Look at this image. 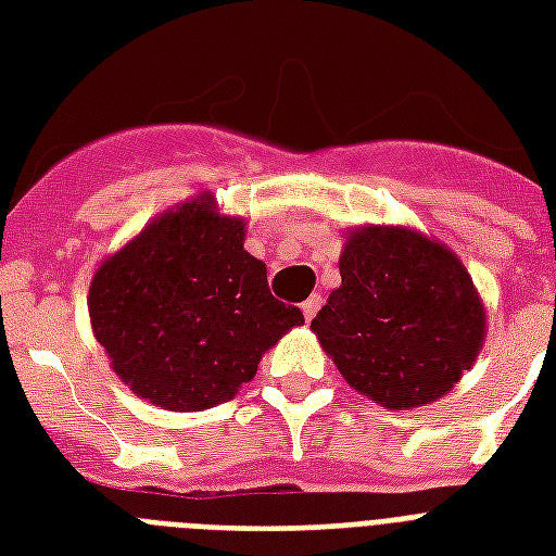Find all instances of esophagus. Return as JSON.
<instances>
[{
    "label": "esophagus",
    "mask_w": 556,
    "mask_h": 556,
    "mask_svg": "<svg viewBox=\"0 0 556 556\" xmlns=\"http://www.w3.org/2000/svg\"><path fill=\"white\" fill-rule=\"evenodd\" d=\"M320 305H323V296H320V294L308 296V300H305V303H303V314H305V320L312 323L314 317H317V312H320Z\"/></svg>",
    "instance_id": "34e87169"
}]
</instances>
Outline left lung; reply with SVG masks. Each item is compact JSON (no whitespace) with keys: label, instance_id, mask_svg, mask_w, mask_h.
<instances>
[{"label":"left lung","instance_id":"obj_1","mask_svg":"<svg viewBox=\"0 0 556 556\" xmlns=\"http://www.w3.org/2000/svg\"><path fill=\"white\" fill-rule=\"evenodd\" d=\"M340 288L312 320L352 389L387 409L447 395L484 343V305L456 253L413 227H352Z\"/></svg>","mask_w":556,"mask_h":556}]
</instances>
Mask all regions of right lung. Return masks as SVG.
Returning a JSON list of instances; mask_svg holds the SVG:
<instances>
[{"instance_id": "1", "label": "right lung", "mask_w": 556, "mask_h": 556, "mask_svg": "<svg viewBox=\"0 0 556 556\" xmlns=\"http://www.w3.org/2000/svg\"><path fill=\"white\" fill-rule=\"evenodd\" d=\"M242 216L195 199L161 213L100 262L91 331L135 395L173 413L225 404L303 312L274 300L265 262L244 251Z\"/></svg>"}]
</instances>
